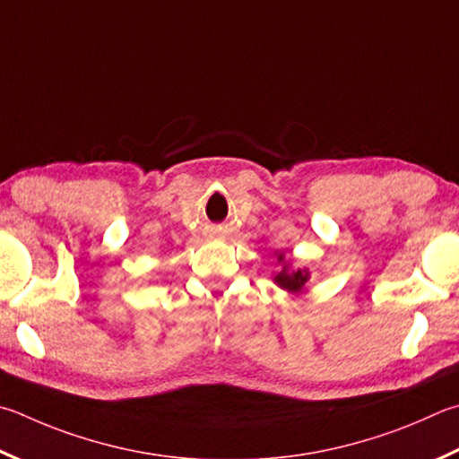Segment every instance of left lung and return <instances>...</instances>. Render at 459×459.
<instances>
[{"label": "left lung", "instance_id": "1", "mask_svg": "<svg viewBox=\"0 0 459 459\" xmlns=\"http://www.w3.org/2000/svg\"><path fill=\"white\" fill-rule=\"evenodd\" d=\"M277 261L281 263V271L273 274V282L279 289L287 290L290 295H303L307 290V282L311 279L309 269H293L290 263H285V253L277 251Z\"/></svg>", "mask_w": 459, "mask_h": 459}]
</instances>
